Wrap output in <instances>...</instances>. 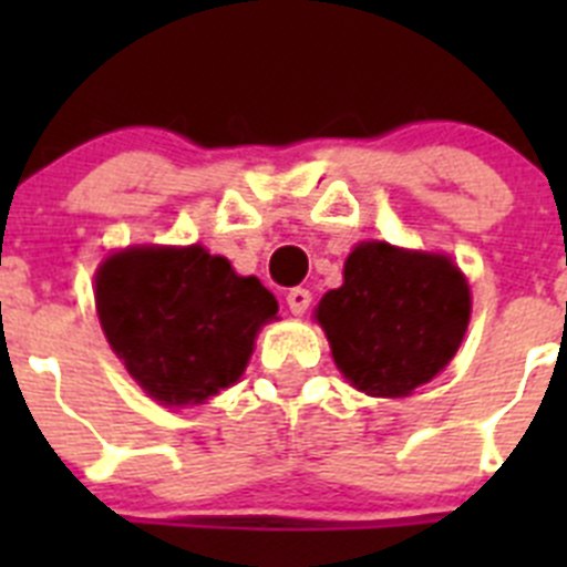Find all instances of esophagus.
<instances>
[{
    "label": "esophagus",
    "mask_w": 567,
    "mask_h": 567,
    "mask_svg": "<svg viewBox=\"0 0 567 567\" xmlns=\"http://www.w3.org/2000/svg\"><path fill=\"white\" fill-rule=\"evenodd\" d=\"M309 303H312V292H309V289L295 287V289H289V292H287V307H289V312L298 315V318H300V315H307Z\"/></svg>",
    "instance_id": "obj_1"
}]
</instances>
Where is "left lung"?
<instances>
[{
    "mask_svg": "<svg viewBox=\"0 0 567 567\" xmlns=\"http://www.w3.org/2000/svg\"><path fill=\"white\" fill-rule=\"evenodd\" d=\"M315 318L358 392L405 398L443 372L471 318V289L449 255L363 240L343 264V287Z\"/></svg>",
    "mask_w": 567,
    "mask_h": 567,
    "instance_id": "obj_1",
    "label": "left lung"
}]
</instances>
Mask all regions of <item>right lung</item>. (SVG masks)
I'll use <instances>...</instances> for the list:
<instances>
[{"label": "right lung", "instance_id": "1", "mask_svg": "<svg viewBox=\"0 0 567 567\" xmlns=\"http://www.w3.org/2000/svg\"><path fill=\"white\" fill-rule=\"evenodd\" d=\"M104 338L162 405H195L238 383L278 300L255 275L193 247H130L96 269Z\"/></svg>", "mask_w": 567, "mask_h": 567}]
</instances>
